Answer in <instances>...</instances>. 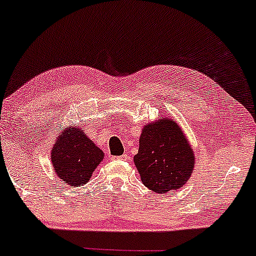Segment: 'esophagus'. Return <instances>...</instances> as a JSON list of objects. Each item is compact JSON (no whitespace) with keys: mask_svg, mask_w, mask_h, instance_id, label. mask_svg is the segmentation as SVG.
<instances>
[{"mask_svg":"<svg viewBox=\"0 0 256 256\" xmlns=\"http://www.w3.org/2000/svg\"><path fill=\"white\" fill-rule=\"evenodd\" d=\"M118 160H122V161H128V155H126V154H124V155L119 156V158H118Z\"/></svg>","mask_w":256,"mask_h":256,"instance_id":"esophagus-1","label":"esophagus"}]
</instances>
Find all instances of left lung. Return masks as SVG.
Here are the masks:
<instances>
[{"instance_id":"obj_1","label":"left lung","mask_w":256,"mask_h":256,"mask_svg":"<svg viewBox=\"0 0 256 256\" xmlns=\"http://www.w3.org/2000/svg\"><path fill=\"white\" fill-rule=\"evenodd\" d=\"M196 156L175 120L164 118L143 128L134 161L140 180L156 193L178 190L187 182Z\"/></svg>"}]
</instances>
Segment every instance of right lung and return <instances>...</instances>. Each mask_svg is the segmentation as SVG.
<instances>
[{
	"label": "right lung",
	"instance_id": "1",
	"mask_svg": "<svg viewBox=\"0 0 256 256\" xmlns=\"http://www.w3.org/2000/svg\"><path fill=\"white\" fill-rule=\"evenodd\" d=\"M102 160L104 152L76 126L62 132L51 150L52 167L68 186L87 184Z\"/></svg>",
	"mask_w": 256,
	"mask_h": 256
}]
</instances>
